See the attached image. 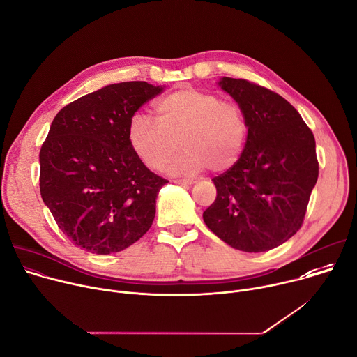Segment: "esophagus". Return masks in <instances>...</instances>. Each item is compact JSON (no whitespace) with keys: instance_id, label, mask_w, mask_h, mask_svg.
Segmentation results:
<instances>
[{"instance_id":"obj_1","label":"esophagus","mask_w":357,"mask_h":357,"mask_svg":"<svg viewBox=\"0 0 357 357\" xmlns=\"http://www.w3.org/2000/svg\"><path fill=\"white\" fill-rule=\"evenodd\" d=\"M174 183L183 184V185H188V184H194L195 181L191 180V178H177V180H174Z\"/></svg>"}]
</instances>
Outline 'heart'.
<instances>
[{
	"label": "heart",
	"instance_id": "heart-1",
	"mask_svg": "<svg viewBox=\"0 0 357 357\" xmlns=\"http://www.w3.org/2000/svg\"><path fill=\"white\" fill-rule=\"evenodd\" d=\"M154 112L157 123L137 113L128 128L132 150L151 170H163L181 146L174 173H222L240 160L250 137L245 109L213 92L181 88L157 100Z\"/></svg>",
	"mask_w": 357,
	"mask_h": 357
}]
</instances>
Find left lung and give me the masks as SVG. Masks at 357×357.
Returning a JSON list of instances; mask_svg holds the SVG:
<instances>
[{
    "label": "left lung",
    "instance_id": "8db88e82",
    "mask_svg": "<svg viewBox=\"0 0 357 357\" xmlns=\"http://www.w3.org/2000/svg\"><path fill=\"white\" fill-rule=\"evenodd\" d=\"M220 85L245 109L250 137L236 165L213 178L217 197L203 218L235 250L269 251L303 224L319 174L314 137L281 95L247 79Z\"/></svg>",
    "mask_w": 357,
    "mask_h": 357
}]
</instances>
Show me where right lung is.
Wrapping results in <instances>:
<instances>
[{
    "label": "right lung",
    "instance_id": "obj_1",
    "mask_svg": "<svg viewBox=\"0 0 357 357\" xmlns=\"http://www.w3.org/2000/svg\"><path fill=\"white\" fill-rule=\"evenodd\" d=\"M163 91L143 81L105 86L62 107L39 151V190L59 229L92 254L123 251L149 231L169 180L128 139L130 119Z\"/></svg>",
    "mask_w": 357,
    "mask_h": 357
}]
</instances>
